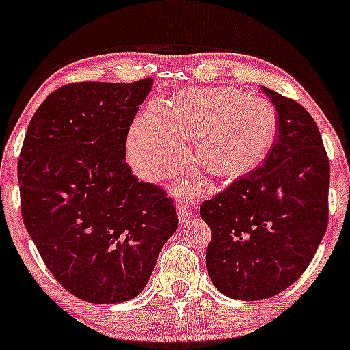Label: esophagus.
I'll list each match as a JSON object with an SVG mask.
<instances>
[{"label":"esophagus","instance_id":"obj_1","mask_svg":"<svg viewBox=\"0 0 350 350\" xmlns=\"http://www.w3.org/2000/svg\"><path fill=\"white\" fill-rule=\"evenodd\" d=\"M178 215H179L180 223H185V221L192 218V206H190L187 198H184V200H180L178 203Z\"/></svg>","mask_w":350,"mask_h":350}]
</instances>
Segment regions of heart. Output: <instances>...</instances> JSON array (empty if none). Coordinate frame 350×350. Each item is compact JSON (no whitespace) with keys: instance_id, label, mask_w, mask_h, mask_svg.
<instances>
[{"instance_id":"heart-1","label":"heart","mask_w":350,"mask_h":350,"mask_svg":"<svg viewBox=\"0 0 350 350\" xmlns=\"http://www.w3.org/2000/svg\"><path fill=\"white\" fill-rule=\"evenodd\" d=\"M276 132V108L263 96L234 88L187 92L147 106L132 126L127 154L140 178L160 180L184 165L180 139H197V165L236 178L265 160Z\"/></svg>"}]
</instances>
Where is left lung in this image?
I'll return each mask as SVG.
<instances>
[{
  "mask_svg": "<svg viewBox=\"0 0 350 350\" xmlns=\"http://www.w3.org/2000/svg\"><path fill=\"white\" fill-rule=\"evenodd\" d=\"M262 90L278 113L267 160L200 205L211 229L208 274L237 300L269 299L294 284L328 226L329 160L320 131L297 101Z\"/></svg>",
  "mask_w": 350,
  "mask_h": 350,
  "instance_id": "1",
  "label": "left lung"
}]
</instances>
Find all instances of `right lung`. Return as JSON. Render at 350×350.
Here are the masks:
<instances>
[{"label":"right lung","instance_id":"right-lung-1","mask_svg":"<svg viewBox=\"0 0 350 350\" xmlns=\"http://www.w3.org/2000/svg\"><path fill=\"white\" fill-rule=\"evenodd\" d=\"M152 85L147 77L59 87L22 144V219L55 280L85 302L139 295L178 229L172 198L126 163L129 127Z\"/></svg>","mask_w":350,"mask_h":350}]
</instances>
